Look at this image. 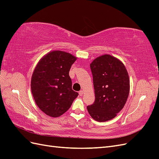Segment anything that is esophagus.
Masks as SVG:
<instances>
[{
    "label": "esophagus",
    "mask_w": 159,
    "mask_h": 159,
    "mask_svg": "<svg viewBox=\"0 0 159 159\" xmlns=\"http://www.w3.org/2000/svg\"><path fill=\"white\" fill-rule=\"evenodd\" d=\"M79 95H80V96H82V95H84V91H83L82 90L80 91H79Z\"/></svg>",
    "instance_id": "esophagus-1"
}]
</instances>
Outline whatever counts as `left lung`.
I'll list each match as a JSON object with an SVG mask.
<instances>
[{
	"label": "left lung",
	"instance_id": "1",
	"mask_svg": "<svg viewBox=\"0 0 159 159\" xmlns=\"http://www.w3.org/2000/svg\"><path fill=\"white\" fill-rule=\"evenodd\" d=\"M95 98L88 111L95 121L112 119L125 104L129 93V78L122 62L108 54L99 56L90 64Z\"/></svg>",
	"mask_w": 159,
	"mask_h": 159
}]
</instances>
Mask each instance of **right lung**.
<instances>
[{
	"label": "right lung",
	"mask_w": 159,
	"mask_h": 159,
	"mask_svg": "<svg viewBox=\"0 0 159 159\" xmlns=\"http://www.w3.org/2000/svg\"><path fill=\"white\" fill-rule=\"evenodd\" d=\"M76 57L63 51L49 52L38 62L31 80V90L38 107L57 117L68 111L78 97L69 75Z\"/></svg>",
	"instance_id": "add662e5"
}]
</instances>
